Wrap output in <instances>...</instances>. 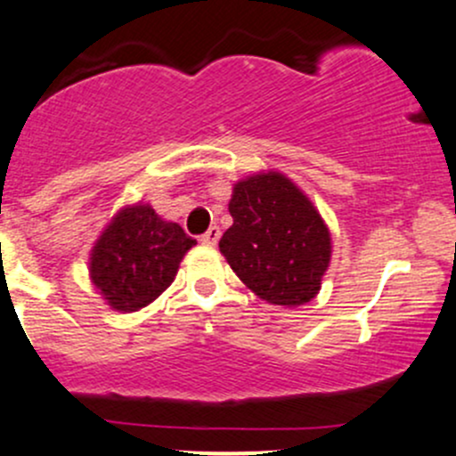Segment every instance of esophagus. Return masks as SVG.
Wrapping results in <instances>:
<instances>
[{"instance_id":"esophagus-1","label":"esophagus","mask_w":456,"mask_h":456,"mask_svg":"<svg viewBox=\"0 0 456 456\" xmlns=\"http://www.w3.org/2000/svg\"><path fill=\"white\" fill-rule=\"evenodd\" d=\"M218 238H220V229L214 224V227H209L208 232H205L203 236H200V242L209 244V247H214V244L218 242Z\"/></svg>"}]
</instances>
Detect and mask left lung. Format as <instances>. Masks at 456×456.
Returning <instances> with one entry per match:
<instances>
[{"mask_svg":"<svg viewBox=\"0 0 456 456\" xmlns=\"http://www.w3.org/2000/svg\"><path fill=\"white\" fill-rule=\"evenodd\" d=\"M233 224L220 253L238 277L268 304H308L321 290L332 244L305 194L280 172L248 176L229 200Z\"/></svg>","mask_w":456,"mask_h":456,"instance_id":"1","label":"left lung"}]
</instances>
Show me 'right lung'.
Listing matches in <instances>:
<instances>
[{
    "mask_svg": "<svg viewBox=\"0 0 456 456\" xmlns=\"http://www.w3.org/2000/svg\"><path fill=\"white\" fill-rule=\"evenodd\" d=\"M176 223H166L151 205H133L111 220L91 251V281L109 305L135 313L164 292L179 262L194 247Z\"/></svg>",
    "mask_w": 456,
    "mask_h": 456,
    "instance_id": "1",
    "label": "right lung"
}]
</instances>
